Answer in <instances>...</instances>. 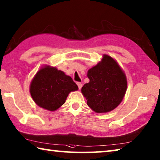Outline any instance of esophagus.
Listing matches in <instances>:
<instances>
[{
	"mask_svg": "<svg viewBox=\"0 0 160 160\" xmlns=\"http://www.w3.org/2000/svg\"><path fill=\"white\" fill-rule=\"evenodd\" d=\"M77 85H78V88H79V89H80L81 88H82V84H81L80 82H77Z\"/></svg>",
	"mask_w": 160,
	"mask_h": 160,
	"instance_id": "obj_1",
	"label": "esophagus"
}]
</instances>
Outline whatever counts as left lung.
<instances>
[{"label": "left lung", "instance_id": "left-lung-1", "mask_svg": "<svg viewBox=\"0 0 160 160\" xmlns=\"http://www.w3.org/2000/svg\"><path fill=\"white\" fill-rule=\"evenodd\" d=\"M88 77L89 82L81 92L94 112H110L122 102L127 91V78L111 57L104 54L101 62L88 71Z\"/></svg>", "mask_w": 160, "mask_h": 160}]
</instances>
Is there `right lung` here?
<instances>
[{
  "mask_svg": "<svg viewBox=\"0 0 160 160\" xmlns=\"http://www.w3.org/2000/svg\"><path fill=\"white\" fill-rule=\"evenodd\" d=\"M78 89V85L70 76L50 66L40 68L30 85V93L35 103L50 111L60 108L69 93Z\"/></svg>",
  "mask_w": 160,
  "mask_h": 160,
  "instance_id": "right-lung-1",
  "label": "right lung"
}]
</instances>
